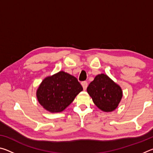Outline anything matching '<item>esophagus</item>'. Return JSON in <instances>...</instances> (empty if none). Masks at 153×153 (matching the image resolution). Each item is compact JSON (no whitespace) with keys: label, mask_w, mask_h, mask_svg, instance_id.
Masks as SVG:
<instances>
[{"label":"esophagus","mask_w":153,"mask_h":153,"mask_svg":"<svg viewBox=\"0 0 153 153\" xmlns=\"http://www.w3.org/2000/svg\"><path fill=\"white\" fill-rule=\"evenodd\" d=\"M82 86L83 87V88H84V90H86L87 87H88V82L86 81H84L82 82Z\"/></svg>","instance_id":"34e87169"}]
</instances>
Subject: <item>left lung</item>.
Returning a JSON list of instances; mask_svg holds the SVG:
<instances>
[{"label": "left lung", "instance_id": "obj_1", "mask_svg": "<svg viewBox=\"0 0 153 153\" xmlns=\"http://www.w3.org/2000/svg\"><path fill=\"white\" fill-rule=\"evenodd\" d=\"M87 92L94 104L105 112L115 110L122 98L121 88L105 74L96 76L88 86Z\"/></svg>", "mask_w": 153, "mask_h": 153}]
</instances>
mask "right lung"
<instances>
[{
	"instance_id": "1",
	"label": "right lung",
	"mask_w": 153,
	"mask_h": 153,
	"mask_svg": "<svg viewBox=\"0 0 153 153\" xmlns=\"http://www.w3.org/2000/svg\"><path fill=\"white\" fill-rule=\"evenodd\" d=\"M78 80L71 75L60 71L43 80L36 92L38 102L52 113L61 112L82 91Z\"/></svg>"
}]
</instances>
